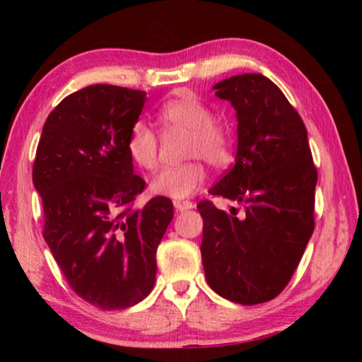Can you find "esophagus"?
<instances>
[{
    "instance_id": "esophagus-1",
    "label": "esophagus",
    "mask_w": 362,
    "mask_h": 362,
    "mask_svg": "<svg viewBox=\"0 0 362 362\" xmlns=\"http://www.w3.org/2000/svg\"><path fill=\"white\" fill-rule=\"evenodd\" d=\"M174 207H175L177 211L183 212V211L193 209L194 204H193V203H189V201H180V199H177V201H174Z\"/></svg>"
}]
</instances>
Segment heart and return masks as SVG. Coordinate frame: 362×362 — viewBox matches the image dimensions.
<instances>
[{"instance_id":"heart-1","label":"heart","mask_w":362,"mask_h":362,"mask_svg":"<svg viewBox=\"0 0 362 362\" xmlns=\"http://www.w3.org/2000/svg\"><path fill=\"white\" fill-rule=\"evenodd\" d=\"M158 119L166 131L187 132L185 158H203L211 166H223L231 155L228 131L214 121L212 110L198 97L183 93L158 108ZM134 164L151 170L158 164L156 132L145 121L134 122L126 144ZM206 170L199 161H187L180 166L164 168L153 177V193L174 199H185L203 188Z\"/></svg>"}]
</instances>
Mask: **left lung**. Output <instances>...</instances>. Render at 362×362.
<instances>
[{
    "mask_svg": "<svg viewBox=\"0 0 362 362\" xmlns=\"http://www.w3.org/2000/svg\"><path fill=\"white\" fill-rule=\"evenodd\" d=\"M214 89L236 110L238 150L209 193L236 201L243 214L201 201V257L212 291L257 305L283 292L313 235L317 173L303 121L276 84L244 73Z\"/></svg>",
    "mask_w": 362,
    "mask_h": 362,
    "instance_id": "8db88e82",
    "label": "left lung"
}]
</instances>
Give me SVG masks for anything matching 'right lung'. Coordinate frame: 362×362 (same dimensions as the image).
Returning <instances> with one entry per match:
<instances>
[{
	"label": "right lung",
	"mask_w": 362,
	"mask_h": 362,
	"mask_svg": "<svg viewBox=\"0 0 362 362\" xmlns=\"http://www.w3.org/2000/svg\"><path fill=\"white\" fill-rule=\"evenodd\" d=\"M145 102L144 90L119 86L79 89L47 116L36 148L42 236L76 296L102 310L129 308L151 292L174 217L166 196L132 207L145 180L126 144Z\"/></svg>",
	"instance_id": "add662e5"
}]
</instances>
